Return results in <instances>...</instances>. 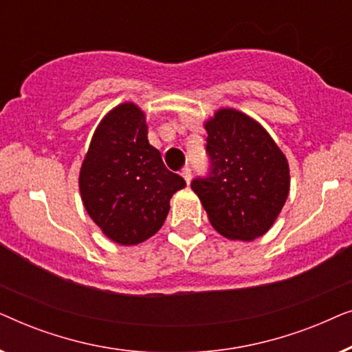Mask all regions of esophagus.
Instances as JSON below:
<instances>
[{
  "label": "esophagus",
  "mask_w": 352,
  "mask_h": 352,
  "mask_svg": "<svg viewBox=\"0 0 352 352\" xmlns=\"http://www.w3.org/2000/svg\"><path fill=\"white\" fill-rule=\"evenodd\" d=\"M181 176L184 177L187 184H189V182H190V176H192V171H190V168H189V166L182 168V170H181Z\"/></svg>",
  "instance_id": "obj_1"
}]
</instances>
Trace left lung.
<instances>
[{
  "label": "left lung",
  "instance_id": "8db88e82",
  "mask_svg": "<svg viewBox=\"0 0 352 352\" xmlns=\"http://www.w3.org/2000/svg\"><path fill=\"white\" fill-rule=\"evenodd\" d=\"M205 129L210 171L192 181V190L221 235L243 242L261 237L290 190L285 155L261 124L235 109H219Z\"/></svg>",
  "mask_w": 352,
  "mask_h": 352
}]
</instances>
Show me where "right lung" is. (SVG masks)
<instances>
[{
	"instance_id": "obj_1",
	"label": "right lung",
	"mask_w": 352,
	"mask_h": 352,
	"mask_svg": "<svg viewBox=\"0 0 352 352\" xmlns=\"http://www.w3.org/2000/svg\"><path fill=\"white\" fill-rule=\"evenodd\" d=\"M78 182L91 219L120 245L158 232L173 194L186 187L148 144L146 115L133 102L117 105L96 128Z\"/></svg>"
}]
</instances>
